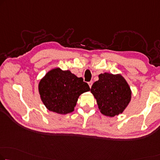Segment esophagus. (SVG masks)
Returning <instances> with one entry per match:
<instances>
[{
  "instance_id": "1",
  "label": "esophagus",
  "mask_w": 160,
  "mask_h": 160,
  "mask_svg": "<svg viewBox=\"0 0 160 160\" xmlns=\"http://www.w3.org/2000/svg\"><path fill=\"white\" fill-rule=\"evenodd\" d=\"M92 81H90V82H88V85H89L90 88L92 87Z\"/></svg>"
}]
</instances>
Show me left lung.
<instances>
[{"mask_svg": "<svg viewBox=\"0 0 160 160\" xmlns=\"http://www.w3.org/2000/svg\"><path fill=\"white\" fill-rule=\"evenodd\" d=\"M99 79L92 85L90 92L96 99L102 114L113 117L122 113L132 98L130 87L120 74H100Z\"/></svg>", "mask_w": 160, "mask_h": 160, "instance_id": "left-lung-1", "label": "left lung"}]
</instances>
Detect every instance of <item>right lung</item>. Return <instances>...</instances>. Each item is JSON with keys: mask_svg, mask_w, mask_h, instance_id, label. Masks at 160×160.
<instances>
[{"mask_svg": "<svg viewBox=\"0 0 160 160\" xmlns=\"http://www.w3.org/2000/svg\"><path fill=\"white\" fill-rule=\"evenodd\" d=\"M89 90L82 78L59 68L49 70L39 83L43 103L49 111L59 114L72 112L80 95Z\"/></svg>", "mask_w": 160, "mask_h": 160, "instance_id": "right-lung-1", "label": "right lung"}]
</instances>
